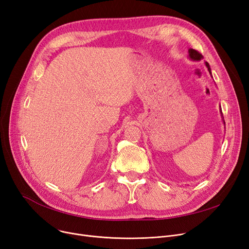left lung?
<instances>
[{
    "instance_id": "8db88e82",
    "label": "left lung",
    "mask_w": 249,
    "mask_h": 249,
    "mask_svg": "<svg viewBox=\"0 0 249 249\" xmlns=\"http://www.w3.org/2000/svg\"><path fill=\"white\" fill-rule=\"evenodd\" d=\"M189 58L191 59V60H194V61H200L201 59H203V55L200 53V52H198L197 50H195V49H193V48H190L189 49ZM205 65L207 67V69H208V71H209V72H210V74H211V76H212V72H211V68H210V65H209V63L207 62V61H205ZM213 77V76H212ZM221 108V107H220ZM220 113H221V117H222V120H223V115H222V111H221V109H220ZM223 123L225 124V121L223 120Z\"/></svg>"
}]
</instances>
